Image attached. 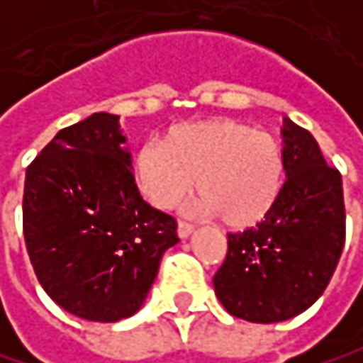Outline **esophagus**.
<instances>
[{
	"instance_id": "obj_1",
	"label": "esophagus",
	"mask_w": 363,
	"mask_h": 363,
	"mask_svg": "<svg viewBox=\"0 0 363 363\" xmlns=\"http://www.w3.org/2000/svg\"><path fill=\"white\" fill-rule=\"evenodd\" d=\"M194 230H196V228H194L191 223H187V221H178V238H183V240L189 238V236L194 234Z\"/></svg>"
}]
</instances>
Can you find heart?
<instances>
[{"label":"heart","mask_w":363,"mask_h":363,"mask_svg":"<svg viewBox=\"0 0 363 363\" xmlns=\"http://www.w3.org/2000/svg\"><path fill=\"white\" fill-rule=\"evenodd\" d=\"M133 180L148 204L174 208L198 183L202 211L230 228L259 223L277 204L285 180L281 142L253 127L211 118L178 125L163 144L150 140L133 159Z\"/></svg>","instance_id":"b5f03b06"}]
</instances>
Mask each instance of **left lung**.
Returning <instances> with one entry per match:
<instances>
[{
    "label": "left lung",
    "mask_w": 363,
    "mask_h": 363,
    "mask_svg": "<svg viewBox=\"0 0 363 363\" xmlns=\"http://www.w3.org/2000/svg\"><path fill=\"white\" fill-rule=\"evenodd\" d=\"M283 142L287 180L277 204L255 228L228 234V255L213 279L225 311L251 323H279L311 308L345 247L340 172L289 118Z\"/></svg>",
    "instance_id": "1"
}]
</instances>
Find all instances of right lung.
<instances>
[{
	"label": "right lung",
	"mask_w": 363,
	"mask_h": 363,
	"mask_svg": "<svg viewBox=\"0 0 363 363\" xmlns=\"http://www.w3.org/2000/svg\"><path fill=\"white\" fill-rule=\"evenodd\" d=\"M116 114L61 129L25 174L23 232L44 291L63 311L99 323L144 304L174 217L140 198Z\"/></svg>",
	"instance_id": "add662e5"
}]
</instances>
